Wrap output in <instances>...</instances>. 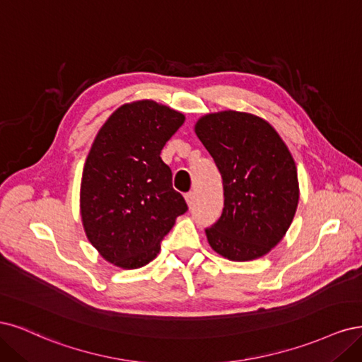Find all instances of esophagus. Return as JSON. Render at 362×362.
Instances as JSON below:
<instances>
[{
	"instance_id": "esophagus-1",
	"label": "esophagus",
	"mask_w": 362,
	"mask_h": 362,
	"mask_svg": "<svg viewBox=\"0 0 362 362\" xmlns=\"http://www.w3.org/2000/svg\"><path fill=\"white\" fill-rule=\"evenodd\" d=\"M185 200H186V203H188L189 207H192L194 202H195V194L194 192H188V194L185 195Z\"/></svg>"
}]
</instances>
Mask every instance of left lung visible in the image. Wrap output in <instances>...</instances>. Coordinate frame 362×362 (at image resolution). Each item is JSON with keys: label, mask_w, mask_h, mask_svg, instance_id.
Wrapping results in <instances>:
<instances>
[{"label": "left lung", "mask_w": 362, "mask_h": 362, "mask_svg": "<svg viewBox=\"0 0 362 362\" xmlns=\"http://www.w3.org/2000/svg\"><path fill=\"white\" fill-rule=\"evenodd\" d=\"M194 131L224 185L223 215L206 230L209 245L231 262L263 257L286 236L299 203L288 147L269 122L251 112H209Z\"/></svg>", "instance_id": "obj_1"}]
</instances>
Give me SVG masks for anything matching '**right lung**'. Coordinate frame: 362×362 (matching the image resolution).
Listing matches in <instances>:
<instances>
[{"label": "right lung", "instance_id": "1", "mask_svg": "<svg viewBox=\"0 0 362 362\" xmlns=\"http://www.w3.org/2000/svg\"><path fill=\"white\" fill-rule=\"evenodd\" d=\"M183 122L182 112L139 99L115 110L91 144L81 179V221L100 257L122 269L153 260L160 240L188 211L160 159Z\"/></svg>", "mask_w": 362, "mask_h": 362}]
</instances>
